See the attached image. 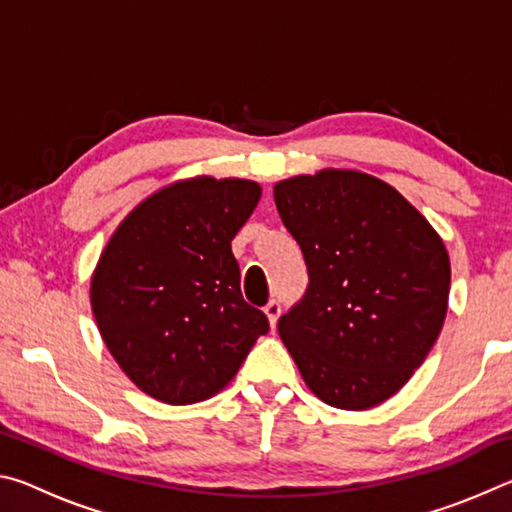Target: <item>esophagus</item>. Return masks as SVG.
Returning a JSON list of instances; mask_svg holds the SVG:
<instances>
[{
    "instance_id": "obj_1",
    "label": "esophagus",
    "mask_w": 512,
    "mask_h": 512,
    "mask_svg": "<svg viewBox=\"0 0 512 512\" xmlns=\"http://www.w3.org/2000/svg\"><path fill=\"white\" fill-rule=\"evenodd\" d=\"M264 314L268 318V323H271V327H275L277 325V318H280V314H282V305L277 300H271L264 307Z\"/></svg>"
}]
</instances>
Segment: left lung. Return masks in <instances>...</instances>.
Masks as SVG:
<instances>
[{
  "label": "left lung",
  "mask_w": 512,
  "mask_h": 512,
  "mask_svg": "<svg viewBox=\"0 0 512 512\" xmlns=\"http://www.w3.org/2000/svg\"><path fill=\"white\" fill-rule=\"evenodd\" d=\"M277 212L309 287L277 323L309 391L345 411L395 395L447 316L452 268L429 221L384 180L325 169L282 180Z\"/></svg>",
  "instance_id": "obj_1"
}]
</instances>
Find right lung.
I'll return each mask as SVG.
<instances>
[{
	"instance_id": "right-lung-1",
	"label": "right lung",
	"mask_w": 512,
	"mask_h": 512,
	"mask_svg": "<svg viewBox=\"0 0 512 512\" xmlns=\"http://www.w3.org/2000/svg\"><path fill=\"white\" fill-rule=\"evenodd\" d=\"M259 196L253 180H180L137 205L103 248L94 320L119 368L155 400L219 393L268 332L264 311L241 296L230 246Z\"/></svg>"
}]
</instances>
